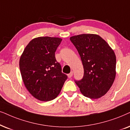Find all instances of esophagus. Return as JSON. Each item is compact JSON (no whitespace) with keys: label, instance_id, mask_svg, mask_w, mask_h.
<instances>
[{"label":"esophagus","instance_id":"esophagus-1","mask_svg":"<svg viewBox=\"0 0 130 130\" xmlns=\"http://www.w3.org/2000/svg\"><path fill=\"white\" fill-rule=\"evenodd\" d=\"M72 75H73V72H72V71H71L70 74H68V78H71L72 77Z\"/></svg>","mask_w":130,"mask_h":130}]
</instances>
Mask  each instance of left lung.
Instances as JSON below:
<instances>
[{
    "instance_id": "1",
    "label": "left lung",
    "mask_w": 130,
    "mask_h": 130,
    "mask_svg": "<svg viewBox=\"0 0 130 130\" xmlns=\"http://www.w3.org/2000/svg\"><path fill=\"white\" fill-rule=\"evenodd\" d=\"M82 61L84 75L74 80L84 96L98 99L111 87L116 75V56L106 41L96 34L70 37Z\"/></svg>"
}]
</instances>
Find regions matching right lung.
<instances>
[{
	"mask_svg": "<svg viewBox=\"0 0 130 130\" xmlns=\"http://www.w3.org/2000/svg\"><path fill=\"white\" fill-rule=\"evenodd\" d=\"M61 41L57 37L36 38L28 44L20 58V69L25 87L40 101L56 98L68 78L55 58Z\"/></svg>",
	"mask_w": 130,
	"mask_h": 130,
	"instance_id": "add662e5",
	"label": "right lung"
}]
</instances>
